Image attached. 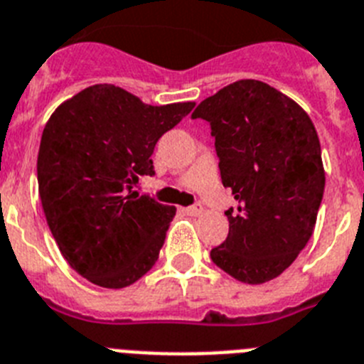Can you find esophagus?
Segmentation results:
<instances>
[{"label": "esophagus", "instance_id": "1", "mask_svg": "<svg viewBox=\"0 0 364 364\" xmlns=\"http://www.w3.org/2000/svg\"><path fill=\"white\" fill-rule=\"evenodd\" d=\"M201 213H203V207H201L200 203H196L192 205V207L185 208V214H188V216H200Z\"/></svg>", "mask_w": 364, "mask_h": 364}]
</instances>
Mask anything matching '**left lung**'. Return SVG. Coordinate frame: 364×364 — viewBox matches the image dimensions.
Masks as SVG:
<instances>
[{
    "label": "left lung",
    "instance_id": "1",
    "mask_svg": "<svg viewBox=\"0 0 364 364\" xmlns=\"http://www.w3.org/2000/svg\"><path fill=\"white\" fill-rule=\"evenodd\" d=\"M192 119L210 124L221 183L238 203L225 210L229 235L210 258L240 282H269L314 235L326 181L314 122L260 80L229 84Z\"/></svg>",
    "mask_w": 364,
    "mask_h": 364
}]
</instances>
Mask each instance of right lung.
<instances>
[{"instance_id":"obj_1","label":"right lung","mask_w":364,"mask_h":364,"mask_svg":"<svg viewBox=\"0 0 364 364\" xmlns=\"http://www.w3.org/2000/svg\"><path fill=\"white\" fill-rule=\"evenodd\" d=\"M194 102L150 106L113 84L60 104L38 151V192L53 238L73 269L107 289L132 286L159 258L176 207L141 196L161 135Z\"/></svg>"}]
</instances>
